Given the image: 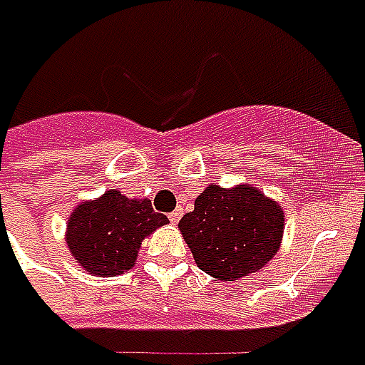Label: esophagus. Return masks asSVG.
Masks as SVG:
<instances>
[{
    "instance_id": "1",
    "label": "esophagus",
    "mask_w": 365,
    "mask_h": 365,
    "mask_svg": "<svg viewBox=\"0 0 365 365\" xmlns=\"http://www.w3.org/2000/svg\"><path fill=\"white\" fill-rule=\"evenodd\" d=\"M182 213H183L182 207L174 209V211L170 213V221H172V223H178V221H180V217H182Z\"/></svg>"
}]
</instances>
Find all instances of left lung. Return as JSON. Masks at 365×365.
Returning a JSON list of instances; mask_svg holds the SVG:
<instances>
[{
	"mask_svg": "<svg viewBox=\"0 0 365 365\" xmlns=\"http://www.w3.org/2000/svg\"><path fill=\"white\" fill-rule=\"evenodd\" d=\"M180 229L201 271L237 280L262 269L279 251L284 215L257 187L209 185Z\"/></svg>",
	"mask_w": 365,
	"mask_h": 365,
	"instance_id": "1",
	"label": "left lung"
}]
</instances>
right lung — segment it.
I'll return each instance as SVG.
<instances>
[{
	"mask_svg": "<svg viewBox=\"0 0 365 365\" xmlns=\"http://www.w3.org/2000/svg\"><path fill=\"white\" fill-rule=\"evenodd\" d=\"M168 223L148 200H128L120 191L81 203L67 225V245L78 264L91 274L114 277L136 261L140 243Z\"/></svg>",
	"mask_w": 365,
	"mask_h": 365,
	"instance_id": "add662e5",
	"label": "right lung"
}]
</instances>
